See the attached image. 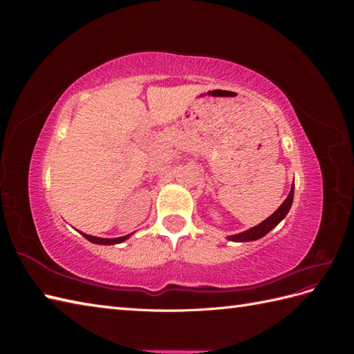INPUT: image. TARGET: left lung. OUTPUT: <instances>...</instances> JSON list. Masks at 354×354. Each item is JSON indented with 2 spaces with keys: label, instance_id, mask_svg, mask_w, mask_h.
Here are the masks:
<instances>
[{
  "label": "left lung",
  "instance_id": "left-lung-1",
  "mask_svg": "<svg viewBox=\"0 0 354 354\" xmlns=\"http://www.w3.org/2000/svg\"><path fill=\"white\" fill-rule=\"evenodd\" d=\"M292 199H294V183H292V187H291V192H289L288 198L283 201L282 205L277 208L269 218H266L263 223L259 224V226H255L250 230L238 233V234H233V236H229V241L248 242V241H255V239L263 238L264 234L269 233L273 227H276L277 224H279L285 218L289 208H291V205H292Z\"/></svg>",
  "mask_w": 354,
  "mask_h": 354
}]
</instances>
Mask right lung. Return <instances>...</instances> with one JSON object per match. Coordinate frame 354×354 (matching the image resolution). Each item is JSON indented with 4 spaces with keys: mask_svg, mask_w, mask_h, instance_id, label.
<instances>
[{
    "mask_svg": "<svg viewBox=\"0 0 354 354\" xmlns=\"http://www.w3.org/2000/svg\"><path fill=\"white\" fill-rule=\"evenodd\" d=\"M82 236L85 239H88L90 242L93 243H99V245H113V243H120V242H124L130 234H125V236H121V238H115V239H103V238H95V236H90V234H85V233H81Z\"/></svg>",
    "mask_w": 354,
    "mask_h": 354,
    "instance_id": "right-lung-1",
    "label": "right lung"
}]
</instances>
